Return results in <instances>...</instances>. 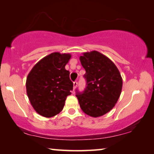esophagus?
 I'll return each instance as SVG.
<instances>
[{
	"mask_svg": "<svg viewBox=\"0 0 154 154\" xmlns=\"http://www.w3.org/2000/svg\"><path fill=\"white\" fill-rule=\"evenodd\" d=\"M77 86V82H73V91H74L75 89L76 88Z\"/></svg>",
	"mask_w": 154,
	"mask_h": 154,
	"instance_id": "esophagus-1",
	"label": "esophagus"
}]
</instances>
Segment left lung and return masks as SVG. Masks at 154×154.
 Returning a JSON list of instances; mask_svg holds the SVG:
<instances>
[{"mask_svg": "<svg viewBox=\"0 0 154 154\" xmlns=\"http://www.w3.org/2000/svg\"><path fill=\"white\" fill-rule=\"evenodd\" d=\"M79 60L86 70L84 77L86 87L82 93L77 91V97L82 111L97 118L115 106L122 88L120 71L111 59L100 52H84Z\"/></svg>", "mask_w": 154, "mask_h": 154, "instance_id": "8db88e82", "label": "left lung"}]
</instances>
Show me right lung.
Listing matches in <instances>:
<instances>
[{
	"label": "right lung",
	"mask_w": 154,
	"mask_h": 154,
	"mask_svg": "<svg viewBox=\"0 0 154 154\" xmlns=\"http://www.w3.org/2000/svg\"><path fill=\"white\" fill-rule=\"evenodd\" d=\"M70 57V54H50L36 63L27 75V95L41 116L51 118L60 113L71 94L73 83L65 68Z\"/></svg>",
	"instance_id": "add662e5"
}]
</instances>
